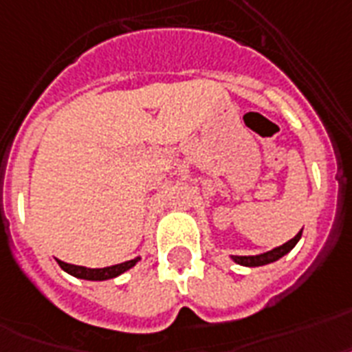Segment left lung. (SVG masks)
Wrapping results in <instances>:
<instances>
[{"mask_svg": "<svg viewBox=\"0 0 352 352\" xmlns=\"http://www.w3.org/2000/svg\"><path fill=\"white\" fill-rule=\"evenodd\" d=\"M300 236H302V231H298L296 236H293L291 241L278 245V248H273L271 251H265V253H260V255H245V256L231 255V260L236 262V264L245 265V267H260V265H267L271 264V262H276V260H280L282 256L287 255V253H289L296 244H298Z\"/></svg>", "mask_w": 352, "mask_h": 352, "instance_id": "1", "label": "left lung"}]
</instances>
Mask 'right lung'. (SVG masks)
I'll return each instance as SVG.
<instances>
[{
  "label": "right lung",
  "instance_id": "right-lung-1",
  "mask_svg": "<svg viewBox=\"0 0 352 352\" xmlns=\"http://www.w3.org/2000/svg\"><path fill=\"white\" fill-rule=\"evenodd\" d=\"M57 264L61 265L63 271H67L68 275L76 276V278L81 280H92V282H102V280L116 278V276L126 273L128 270H131L133 265L141 260V256H135V258L126 260V262H121V264L110 265V267H99V270H92V267H85V265H76L68 264V262H63V260L56 258Z\"/></svg>",
  "mask_w": 352,
  "mask_h": 352
}]
</instances>
